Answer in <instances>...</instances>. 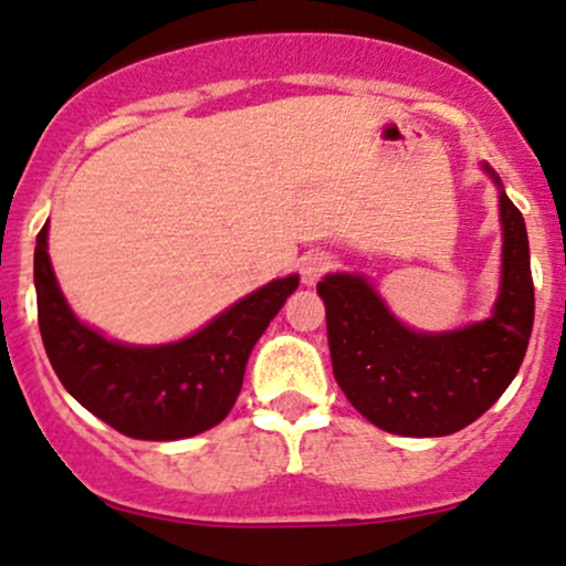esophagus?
I'll list each match as a JSON object with an SVG mask.
<instances>
[{
    "mask_svg": "<svg viewBox=\"0 0 566 566\" xmlns=\"http://www.w3.org/2000/svg\"><path fill=\"white\" fill-rule=\"evenodd\" d=\"M331 256L325 251H310L307 256L302 259V283L304 285H315L325 272L331 270Z\"/></svg>",
    "mask_w": 566,
    "mask_h": 566,
    "instance_id": "obj_1",
    "label": "esophagus"
}]
</instances>
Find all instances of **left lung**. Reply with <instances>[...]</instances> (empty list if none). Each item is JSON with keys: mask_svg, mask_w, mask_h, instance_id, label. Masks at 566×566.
<instances>
[{"mask_svg": "<svg viewBox=\"0 0 566 566\" xmlns=\"http://www.w3.org/2000/svg\"><path fill=\"white\" fill-rule=\"evenodd\" d=\"M497 188L501 289L490 317L453 331H416L360 272L317 283L328 317L334 376L357 413L400 437H444L474 423L514 381L535 317L530 241L522 211Z\"/></svg>", "mask_w": 566, "mask_h": 566, "instance_id": "8db88e82", "label": "left lung"}]
</instances>
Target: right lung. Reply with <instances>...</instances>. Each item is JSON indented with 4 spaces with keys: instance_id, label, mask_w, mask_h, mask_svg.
<instances>
[{
    "instance_id": "add662e5",
    "label": "right lung",
    "mask_w": 566,
    "mask_h": 566,
    "mask_svg": "<svg viewBox=\"0 0 566 566\" xmlns=\"http://www.w3.org/2000/svg\"><path fill=\"white\" fill-rule=\"evenodd\" d=\"M46 232L44 222L33 251L39 331L73 400L135 440H185L224 421L243 387L251 349L296 291L298 275L251 291L179 342L124 344L78 321L65 302L46 254Z\"/></svg>"
}]
</instances>
